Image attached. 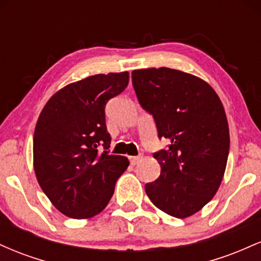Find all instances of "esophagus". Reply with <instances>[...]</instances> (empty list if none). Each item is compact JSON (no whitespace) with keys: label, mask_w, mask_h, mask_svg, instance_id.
Returning <instances> with one entry per match:
<instances>
[{"label":"esophagus","mask_w":261,"mask_h":261,"mask_svg":"<svg viewBox=\"0 0 261 261\" xmlns=\"http://www.w3.org/2000/svg\"><path fill=\"white\" fill-rule=\"evenodd\" d=\"M141 160H142V157H141V155H134V157H130L131 166H136V164L139 163Z\"/></svg>","instance_id":"esophagus-1"}]
</instances>
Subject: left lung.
Here are the masks:
<instances>
[{
	"label": "left lung",
	"instance_id": "left-lung-1",
	"mask_svg": "<svg viewBox=\"0 0 261 261\" xmlns=\"http://www.w3.org/2000/svg\"><path fill=\"white\" fill-rule=\"evenodd\" d=\"M133 85L158 137L169 141L153 154L161 175L146 184V194L170 216H191L215 196L226 170L229 128L222 101L200 77L168 67L135 70Z\"/></svg>",
	"mask_w": 261,
	"mask_h": 261
}]
</instances>
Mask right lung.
<instances>
[{"instance_id": "right-lung-1", "label": "right lung", "mask_w": 261, "mask_h": 261, "mask_svg": "<svg viewBox=\"0 0 261 261\" xmlns=\"http://www.w3.org/2000/svg\"><path fill=\"white\" fill-rule=\"evenodd\" d=\"M128 85V72L94 74L65 86L47 100L33 139V164L45 195L65 216L91 218L112 199L128 167L109 154L106 104Z\"/></svg>"}]
</instances>
